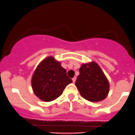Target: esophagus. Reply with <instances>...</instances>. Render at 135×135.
<instances>
[{
	"instance_id": "esophagus-1",
	"label": "esophagus",
	"mask_w": 135,
	"mask_h": 135,
	"mask_svg": "<svg viewBox=\"0 0 135 135\" xmlns=\"http://www.w3.org/2000/svg\"><path fill=\"white\" fill-rule=\"evenodd\" d=\"M76 77H74V78H73V83H74V82H76Z\"/></svg>"
}]
</instances>
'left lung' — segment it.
I'll return each instance as SVG.
<instances>
[{"label":"left lung","instance_id":"obj_1","mask_svg":"<svg viewBox=\"0 0 135 135\" xmlns=\"http://www.w3.org/2000/svg\"><path fill=\"white\" fill-rule=\"evenodd\" d=\"M75 85L81 96L91 102L102 101L108 96L109 83L106 76L94 61L82 64Z\"/></svg>","mask_w":135,"mask_h":135}]
</instances>
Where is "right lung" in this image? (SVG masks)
<instances>
[{
	"mask_svg": "<svg viewBox=\"0 0 135 135\" xmlns=\"http://www.w3.org/2000/svg\"><path fill=\"white\" fill-rule=\"evenodd\" d=\"M72 82L61 62L49 56L44 59L35 70L31 78V87L37 98L48 102L59 98L65 87Z\"/></svg>",
	"mask_w": 135,
	"mask_h": 135,
	"instance_id": "right-lung-1",
	"label": "right lung"
}]
</instances>
